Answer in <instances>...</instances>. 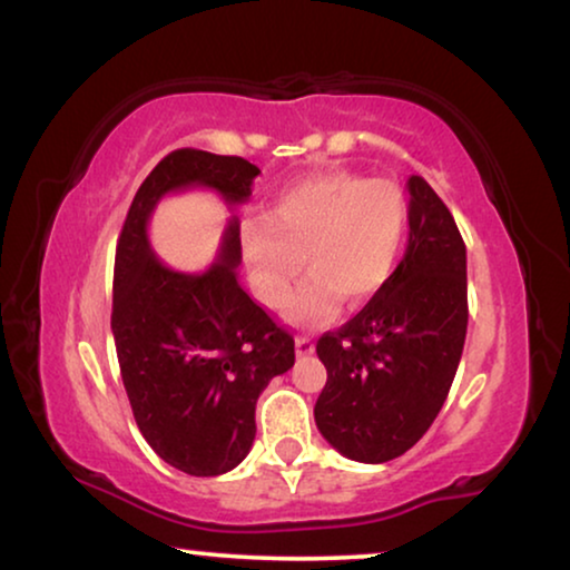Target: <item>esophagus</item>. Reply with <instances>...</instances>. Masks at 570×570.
I'll use <instances>...</instances> for the list:
<instances>
[{
	"mask_svg": "<svg viewBox=\"0 0 570 570\" xmlns=\"http://www.w3.org/2000/svg\"><path fill=\"white\" fill-rule=\"evenodd\" d=\"M314 340L306 337V334H301V337H295V353L298 355H311L314 353Z\"/></svg>",
	"mask_w": 570,
	"mask_h": 570,
	"instance_id": "esophagus-1",
	"label": "esophagus"
}]
</instances>
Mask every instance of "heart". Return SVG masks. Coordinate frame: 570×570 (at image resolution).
Segmentation results:
<instances>
[{"mask_svg":"<svg viewBox=\"0 0 570 570\" xmlns=\"http://www.w3.org/2000/svg\"><path fill=\"white\" fill-rule=\"evenodd\" d=\"M410 199L400 184L350 170H330L287 186L267 217H252L240 248L262 303L279 308L303 272L311 277L287 303V318L318 326L342 308L381 293L400 262Z\"/></svg>","mask_w":570,"mask_h":570,"instance_id":"obj_1","label":"heart"}]
</instances>
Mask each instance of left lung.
Masks as SVG:
<instances>
[{
  "mask_svg": "<svg viewBox=\"0 0 570 570\" xmlns=\"http://www.w3.org/2000/svg\"><path fill=\"white\" fill-rule=\"evenodd\" d=\"M404 259L337 332L316 342L326 368L314 417L342 456L381 464L433 425L456 376L466 337V248L449 207L410 176Z\"/></svg>",
  "mask_w": 570,
  "mask_h": 570,
  "instance_id": "obj_1",
  "label": "left lung"
}]
</instances>
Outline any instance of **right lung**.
I'll return each instance as SVG.
<instances>
[{"instance_id":"1","label":"right lung","mask_w":570,"mask_h":570,"mask_svg":"<svg viewBox=\"0 0 570 570\" xmlns=\"http://www.w3.org/2000/svg\"><path fill=\"white\" fill-rule=\"evenodd\" d=\"M256 176L259 168L238 155L174 150L137 189L116 244L111 332L124 389L155 454L194 478L244 462L256 435V400L293 368L295 342L238 285V217L202 275L155 259L147 220L166 194L189 186L240 205Z\"/></svg>"}]
</instances>
